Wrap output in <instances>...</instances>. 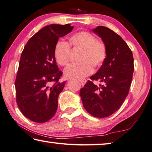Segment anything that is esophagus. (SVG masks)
I'll list each match as a JSON object with an SVG mask.
<instances>
[{"label": "esophagus", "mask_w": 152, "mask_h": 152, "mask_svg": "<svg viewBox=\"0 0 152 152\" xmlns=\"http://www.w3.org/2000/svg\"><path fill=\"white\" fill-rule=\"evenodd\" d=\"M79 82H80V83L81 84V86H84L86 83L87 81H86V79H81V80L79 81Z\"/></svg>", "instance_id": "1"}]
</instances>
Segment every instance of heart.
Instances as JSON below:
<instances>
[{
  "label": "heart",
  "instance_id": "1",
  "mask_svg": "<svg viewBox=\"0 0 152 152\" xmlns=\"http://www.w3.org/2000/svg\"><path fill=\"white\" fill-rule=\"evenodd\" d=\"M69 46L81 50L78 64H73L64 70L66 79H80L90 75L94 66H100L107 55L106 46L104 42L96 40L92 34L87 31H79L69 38V42L59 41L54 50V56L60 66H66L69 63Z\"/></svg>",
  "mask_w": 152,
  "mask_h": 152
}]
</instances>
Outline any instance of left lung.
<instances>
[{"label": "left lung", "mask_w": 152, "mask_h": 152, "mask_svg": "<svg viewBox=\"0 0 152 152\" xmlns=\"http://www.w3.org/2000/svg\"><path fill=\"white\" fill-rule=\"evenodd\" d=\"M102 39L107 49L102 65L91 80H99L102 84L97 86L88 81L81 89L83 107L98 118L110 116L118 110L127 96L134 71L132 52L117 34L104 26L91 29Z\"/></svg>", "instance_id": "left-lung-1"}]
</instances>
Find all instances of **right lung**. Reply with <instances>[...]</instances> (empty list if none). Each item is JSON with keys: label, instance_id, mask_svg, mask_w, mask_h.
<instances>
[{"label": "right lung", "instance_id": "1", "mask_svg": "<svg viewBox=\"0 0 152 152\" xmlns=\"http://www.w3.org/2000/svg\"><path fill=\"white\" fill-rule=\"evenodd\" d=\"M69 24L45 26L29 39L21 53L15 85L22 114L38 123L48 121L58 108V98L65 81L54 56L59 38L73 30Z\"/></svg>", "mask_w": 152, "mask_h": 152}]
</instances>
